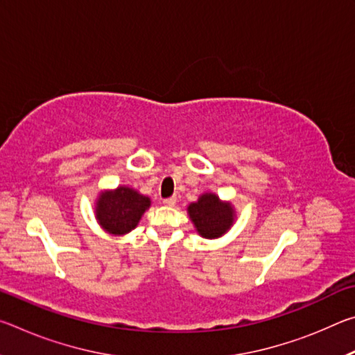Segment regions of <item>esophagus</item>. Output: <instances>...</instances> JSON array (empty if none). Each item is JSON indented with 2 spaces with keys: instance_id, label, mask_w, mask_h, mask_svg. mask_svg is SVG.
I'll return each mask as SVG.
<instances>
[{
  "instance_id": "esophagus-1",
  "label": "esophagus",
  "mask_w": 355,
  "mask_h": 355,
  "mask_svg": "<svg viewBox=\"0 0 355 355\" xmlns=\"http://www.w3.org/2000/svg\"><path fill=\"white\" fill-rule=\"evenodd\" d=\"M163 203L167 207H173L177 203V197H167V199L163 200Z\"/></svg>"
}]
</instances>
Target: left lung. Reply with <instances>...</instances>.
<instances>
[{
  "label": "left lung",
  "instance_id": "left-lung-1",
  "mask_svg": "<svg viewBox=\"0 0 355 355\" xmlns=\"http://www.w3.org/2000/svg\"><path fill=\"white\" fill-rule=\"evenodd\" d=\"M188 211L203 238L222 236L233 224L230 203H222L214 194H203L199 202L191 203Z\"/></svg>",
  "mask_w": 355,
  "mask_h": 355
}]
</instances>
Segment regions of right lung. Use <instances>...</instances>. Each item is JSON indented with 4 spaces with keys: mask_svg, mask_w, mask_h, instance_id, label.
Listing matches in <instances>:
<instances>
[{
    "mask_svg": "<svg viewBox=\"0 0 355 355\" xmlns=\"http://www.w3.org/2000/svg\"><path fill=\"white\" fill-rule=\"evenodd\" d=\"M148 207V197L137 194L135 189L120 186L116 191L100 196L97 202V219L106 232L112 235H125L137 225Z\"/></svg>",
    "mask_w": 355,
    "mask_h": 355,
    "instance_id": "1",
    "label": "right lung"
}]
</instances>
